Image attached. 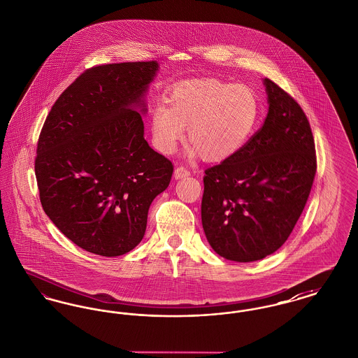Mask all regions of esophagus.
<instances>
[{
  "label": "esophagus",
  "instance_id": "obj_1",
  "mask_svg": "<svg viewBox=\"0 0 358 358\" xmlns=\"http://www.w3.org/2000/svg\"><path fill=\"white\" fill-rule=\"evenodd\" d=\"M187 176H190V171L187 169L185 166L180 165V166L176 168V171H174V177L176 178H182V177H187Z\"/></svg>",
  "mask_w": 358,
  "mask_h": 358
}]
</instances>
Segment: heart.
Returning <instances> with one entry per match:
<instances>
[{
    "label": "heart",
    "mask_w": 358,
    "mask_h": 358,
    "mask_svg": "<svg viewBox=\"0 0 358 358\" xmlns=\"http://www.w3.org/2000/svg\"><path fill=\"white\" fill-rule=\"evenodd\" d=\"M166 102L158 104L152 117L155 148L174 152L187 127V142L209 162L238 153L259 118V101L250 87L217 79L181 82L171 88Z\"/></svg>",
    "instance_id": "heart-1"
}]
</instances>
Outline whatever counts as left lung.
I'll list each match as a JSON object with an SVG mask.
<instances>
[{"instance_id":"1","label":"left lung","mask_w":358,"mask_h":358,"mask_svg":"<svg viewBox=\"0 0 358 358\" xmlns=\"http://www.w3.org/2000/svg\"><path fill=\"white\" fill-rule=\"evenodd\" d=\"M268 114L238 153L205 171L201 220L219 255L255 262L275 252L301 217L317 173L314 136L298 102L264 79Z\"/></svg>"}]
</instances>
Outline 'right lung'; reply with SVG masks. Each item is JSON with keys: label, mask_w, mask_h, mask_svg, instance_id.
Segmentation results:
<instances>
[{"label": "right lung", "mask_w": 358, "mask_h": 358, "mask_svg": "<svg viewBox=\"0 0 358 358\" xmlns=\"http://www.w3.org/2000/svg\"><path fill=\"white\" fill-rule=\"evenodd\" d=\"M157 69L155 62L85 69L40 131L34 173L43 209L91 254L131 251L145 235L152 201L169 187L173 164L149 146L134 110Z\"/></svg>", "instance_id": "add662e5"}]
</instances>
